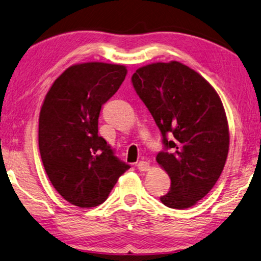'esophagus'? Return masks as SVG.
I'll use <instances>...</instances> for the list:
<instances>
[{"label":"esophagus","instance_id":"34e87169","mask_svg":"<svg viewBox=\"0 0 261 261\" xmlns=\"http://www.w3.org/2000/svg\"><path fill=\"white\" fill-rule=\"evenodd\" d=\"M137 168L140 171H147L149 169V163L146 161H139L137 163Z\"/></svg>","mask_w":261,"mask_h":261}]
</instances>
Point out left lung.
Instances as JSON below:
<instances>
[{
    "label": "left lung",
    "mask_w": 261,
    "mask_h": 261,
    "mask_svg": "<svg viewBox=\"0 0 261 261\" xmlns=\"http://www.w3.org/2000/svg\"><path fill=\"white\" fill-rule=\"evenodd\" d=\"M131 82L161 131L156 161L171 184L160 200L170 208H189L211 191L227 160L229 129L220 96L176 61L139 68Z\"/></svg>",
    "instance_id": "obj_1"
}]
</instances>
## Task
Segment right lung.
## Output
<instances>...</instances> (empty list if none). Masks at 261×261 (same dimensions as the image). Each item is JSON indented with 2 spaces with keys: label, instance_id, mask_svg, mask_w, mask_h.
Segmentation results:
<instances>
[{
  "label": "right lung",
  "instance_id": "right-lung-1",
  "mask_svg": "<svg viewBox=\"0 0 261 261\" xmlns=\"http://www.w3.org/2000/svg\"><path fill=\"white\" fill-rule=\"evenodd\" d=\"M120 64L88 62L53 84L39 116V149L53 187L70 204L95 207L107 199L127 163L98 135L102 105L125 79Z\"/></svg>",
  "mask_w": 261,
  "mask_h": 261
}]
</instances>
